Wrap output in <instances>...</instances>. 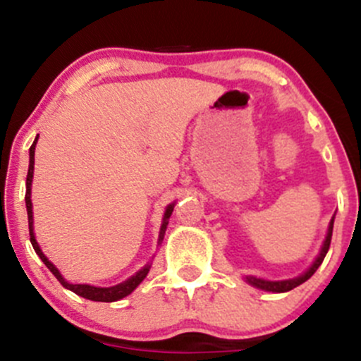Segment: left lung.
I'll list each match as a JSON object with an SVG mask.
<instances>
[{
	"label": "left lung",
	"instance_id": "obj_1",
	"mask_svg": "<svg viewBox=\"0 0 361 361\" xmlns=\"http://www.w3.org/2000/svg\"><path fill=\"white\" fill-rule=\"evenodd\" d=\"M332 231H334V220L330 221V227H329V234H326V239H325V245H323L322 248V253H319V257L316 258L314 264L311 265V269H309L305 274H302L300 278H295V279H288V281H265V279H258V278H248V283H251L253 286H257V288L260 290H265V292H276V293H281V292H290V290L297 288L298 285H302V283L307 281L309 278H311L312 274H314L316 271H318V267L322 265L323 258H325L326 251L330 248V241H332Z\"/></svg>",
	"mask_w": 361,
	"mask_h": 361
}]
</instances>
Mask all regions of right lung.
Returning <instances> with one entry per match:
<instances>
[{
  "instance_id": "add662e5",
  "label": "right lung",
  "mask_w": 361,
  "mask_h": 361,
  "mask_svg": "<svg viewBox=\"0 0 361 361\" xmlns=\"http://www.w3.org/2000/svg\"><path fill=\"white\" fill-rule=\"evenodd\" d=\"M36 141H38V137H36L35 143H32L31 148H29V169H27V178H25V207H27L29 239H31V245H32V248H35L36 255L42 258L43 264H45L47 267L50 269V272H52V274L59 279V283L64 286V288L71 290L73 293L80 295V297L89 298V300H96V302H115V300H120V298L127 297V295H129L130 292H134V290H136V286L140 285L145 278H147L148 271H150V265H147L145 269H141L136 276H133L130 279H127L126 283L111 286V288H96V286H90V285H69L66 279L61 276V272L57 271L56 265H54L52 262H49V258H47L45 255L42 253V250H39L38 243H36V239H35V234H32V204H31V181H32V169H35ZM173 207H174L173 204H171V206H167L166 214H164V224H162V231H160V239H164V231H166V227H167V218H169L171 213H173Z\"/></svg>"
}]
</instances>
